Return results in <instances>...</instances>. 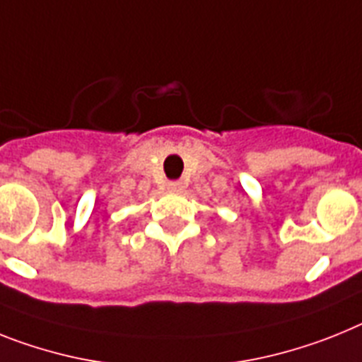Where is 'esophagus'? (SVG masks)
I'll list each match as a JSON object with an SVG mask.
<instances>
[{
  "label": "esophagus",
  "instance_id": "esophagus-1",
  "mask_svg": "<svg viewBox=\"0 0 362 362\" xmlns=\"http://www.w3.org/2000/svg\"><path fill=\"white\" fill-rule=\"evenodd\" d=\"M183 181H170L168 183V188L170 190H174V192H181L183 190Z\"/></svg>",
  "mask_w": 362,
  "mask_h": 362
}]
</instances>
